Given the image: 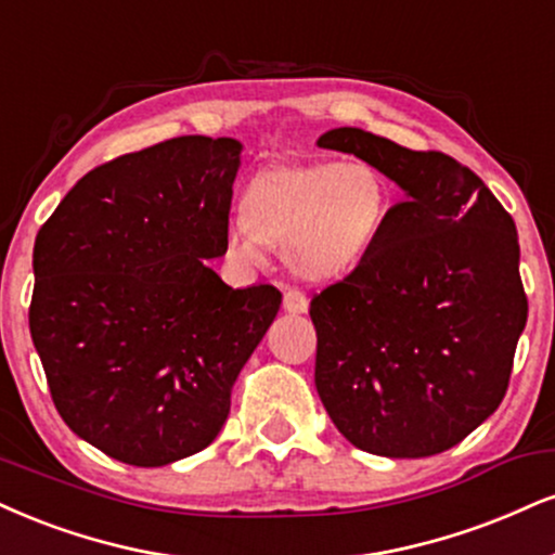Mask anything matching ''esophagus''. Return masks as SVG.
Here are the masks:
<instances>
[{"instance_id": "obj_1", "label": "esophagus", "mask_w": 555, "mask_h": 555, "mask_svg": "<svg viewBox=\"0 0 555 555\" xmlns=\"http://www.w3.org/2000/svg\"><path fill=\"white\" fill-rule=\"evenodd\" d=\"M307 307H310V302H307L302 292L297 289L284 292V312H289V315H305Z\"/></svg>"}]
</instances>
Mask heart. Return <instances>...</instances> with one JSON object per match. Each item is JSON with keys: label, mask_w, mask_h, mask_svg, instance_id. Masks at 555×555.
<instances>
[{"label": "heart", "mask_w": 555, "mask_h": 555, "mask_svg": "<svg viewBox=\"0 0 555 555\" xmlns=\"http://www.w3.org/2000/svg\"><path fill=\"white\" fill-rule=\"evenodd\" d=\"M392 209L387 178L364 159L276 163L250 178L243 224L227 232V250L260 263L266 248L282 250L307 284L341 282L364 263Z\"/></svg>", "instance_id": "b5f03b06"}]
</instances>
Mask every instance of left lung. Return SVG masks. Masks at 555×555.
Returning a JSON list of instances; mask_svg holds the SVG:
<instances>
[{
	"label": "left lung",
	"mask_w": 555,
	"mask_h": 555,
	"mask_svg": "<svg viewBox=\"0 0 555 555\" xmlns=\"http://www.w3.org/2000/svg\"><path fill=\"white\" fill-rule=\"evenodd\" d=\"M405 198L375 250L312 299L315 387L336 429L383 457L463 442L502 403L527 323L514 219L476 172L341 126L318 139Z\"/></svg>",
	"instance_id": "8db88e82"
}]
</instances>
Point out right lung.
<instances>
[{
    "mask_svg": "<svg viewBox=\"0 0 555 555\" xmlns=\"http://www.w3.org/2000/svg\"><path fill=\"white\" fill-rule=\"evenodd\" d=\"M243 144L178 137L90 170L33 248L30 336L56 411L113 460L159 468L217 439L232 385L276 318L271 284L232 289Z\"/></svg>",
    "mask_w": 555,
    "mask_h": 555,
    "instance_id": "1",
    "label": "right lung"
}]
</instances>
